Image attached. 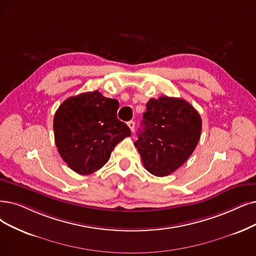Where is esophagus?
<instances>
[{"label":"esophagus","mask_w":256,"mask_h":256,"mask_svg":"<svg viewBox=\"0 0 256 256\" xmlns=\"http://www.w3.org/2000/svg\"><path fill=\"white\" fill-rule=\"evenodd\" d=\"M127 125H128V127L130 128V130L134 132V127H136V122H134V120H130V122H127Z\"/></svg>","instance_id":"obj_1"}]
</instances>
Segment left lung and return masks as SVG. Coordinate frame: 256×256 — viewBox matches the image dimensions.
I'll return each mask as SVG.
<instances>
[{
  "mask_svg": "<svg viewBox=\"0 0 256 256\" xmlns=\"http://www.w3.org/2000/svg\"><path fill=\"white\" fill-rule=\"evenodd\" d=\"M146 109L134 145L147 171L166 176L180 167L196 149L202 118L182 98H150Z\"/></svg>",
  "mask_w": 256,
  "mask_h": 256,
  "instance_id": "left-lung-1",
  "label": "left lung"
}]
</instances>
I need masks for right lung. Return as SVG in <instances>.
<instances>
[{
  "instance_id": "add662e5",
  "label": "right lung",
  "mask_w": 256,
  "mask_h": 256,
  "mask_svg": "<svg viewBox=\"0 0 256 256\" xmlns=\"http://www.w3.org/2000/svg\"><path fill=\"white\" fill-rule=\"evenodd\" d=\"M118 102L98 90L64 100L54 118V140L60 156L78 174L100 169L118 142L131 136L116 116Z\"/></svg>"
}]
</instances>
